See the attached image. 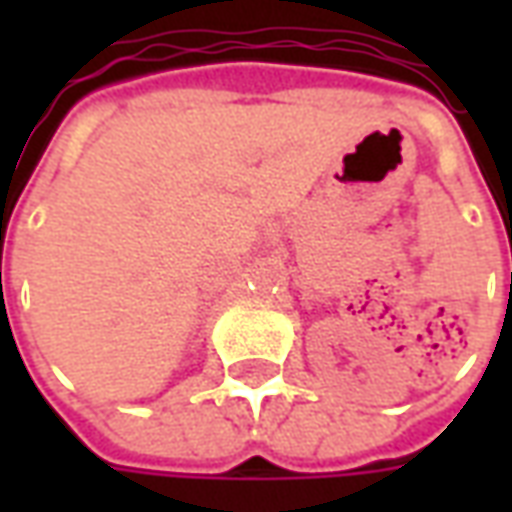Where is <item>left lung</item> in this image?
Returning <instances> with one entry per match:
<instances>
[{"instance_id": "obj_1", "label": "left lung", "mask_w": 512, "mask_h": 512, "mask_svg": "<svg viewBox=\"0 0 512 512\" xmlns=\"http://www.w3.org/2000/svg\"><path fill=\"white\" fill-rule=\"evenodd\" d=\"M510 285H512V274H510Z\"/></svg>"}]
</instances>
